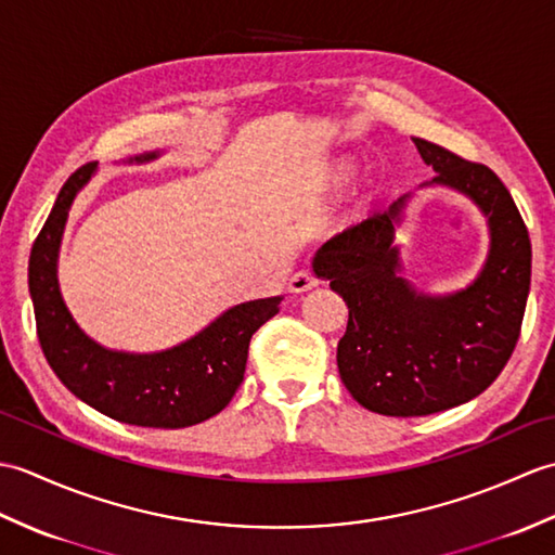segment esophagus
<instances>
[{
  "label": "esophagus",
  "mask_w": 555,
  "mask_h": 555,
  "mask_svg": "<svg viewBox=\"0 0 555 555\" xmlns=\"http://www.w3.org/2000/svg\"><path fill=\"white\" fill-rule=\"evenodd\" d=\"M317 284H320V279L310 274V271H296V274L288 279V291L291 293H305V291L314 288Z\"/></svg>",
  "instance_id": "esophagus-1"
}]
</instances>
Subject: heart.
Returning <instances> with one entry per match:
<instances>
[{"label":"heart","instance_id":"heart-1","mask_svg":"<svg viewBox=\"0 0 555 555\" xmlns=\"http://www.w3.org/2000/svg\"><path fill=\"white\" fill-rule=\"evenodd\" d=\"M350 176V167L348 164H338V167L332 171V176H328V183L332 185H340L344 183L346 179ZM370 205V193H362L360 197H358V203H356V209H352V215L350 217H358L360 211Z\"/></svg>","mask_w":555,"mask_h":555}]
</instances>
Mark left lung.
<instances>
[{
	"mask_svg": "<svg viewBox=\"0 0 555 555\" xmlns=\"http://www.w3.org/2000/svg\"><path fill=\"white\" fill-rule=\"evenodd\" d=\"M429 185L467 195L489 223V255L467 288L424 296L400 276L396 227L403 195L314 255L317 276L348 305L338 340V374L362 408L391 417H422L467 403L511 360L532 279V243L508 188L485 164L467 162L424 138H412Z\"/></svg>",
	"mask_w": 555,
	"mask_h": 555,
	"instance_id": "left-lung-1",
	"label": "left lung"
}]
</instances>
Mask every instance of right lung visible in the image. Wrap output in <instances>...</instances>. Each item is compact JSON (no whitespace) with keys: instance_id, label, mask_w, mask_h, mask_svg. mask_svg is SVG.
I'll list each match as a JSON object with an SVG mask.
<instances>
[{"instance_id":"right-lung-1","label":"right lung","mask_w":555,"mask_h":555,"mask_svg":"<svg viewBox=\"0 0 555 555\" xmlns=\"http://www.w3.org/2000/svg\"><path fill=\"white\" fill-rule=\"evenodd\" d=\"M157 157L159 152H147L128 162ZM95 167L86 164L68 176L30 250L28 288L44 358L70 393L112 420L181 429L215 417L238 391L253 334L279 312L284 298L235 305L193 338L162 352H121L95 344L74 322L56 279L70 203Z\"/></svg>"}]
</instances>
